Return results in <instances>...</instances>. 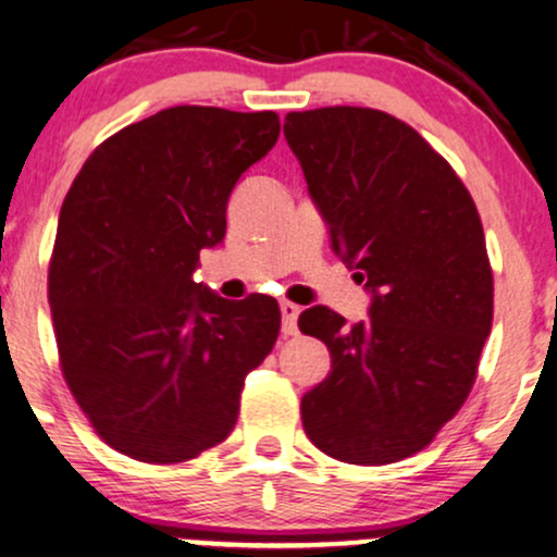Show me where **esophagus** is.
<instances>
[{
	"mask_svg": "<svg viewBox=\"0 0 557 557\" xmlns=\"http://www.w3.org/2000/svg\"><path fill=\"white\" fill-rule=\"evenodd\" d=\"M280 313H283V334L293 336L295 331H298L300 306H295V302H290V300H283L280 302Z\"/></svg>",
	"mask_w": 557,
	"mask_h": 557,
	"instance_id": "obj_1",
	"label": "esophagus"
}]
</instances>
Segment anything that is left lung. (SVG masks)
<instances>
[{"instance_id": "1", "label": "left lung", "mask_w": 557, "mask_h": 557, "mask_svg": "<svg viewBox=\"0 0 557 557\" xmlns=\"http://www.w3.org/2000/svg\"><path fill=\"white\" fill-rule=\"evenodd\" d=\"M285 138L331 249L372 293L355 326L326 306L300 313L331 351L300 400L302 429L334 460L388 466L424 449L475 383L494 321L481 215L455 169L388 112H287Z\"/></svg>"}]
</instances>
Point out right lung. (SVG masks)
I'll use <instances>...</instances> for the list:
<instances>
[{
  "label": "right lung",
  "mask_w": 557,
  "mask_h": 557,
  "mask_svg": "<svg viewBox=\"0 0 557 557\" xmlns=\"http://www.w3.org/2000/svg\"><path fill=\"white\" fill-rule=\"evenodd\" d=\"M277 136L270 110H161L97 146L63 200L48 267L61 372L133 460L185 462L226 440L244 377L277 342V300L193 280L226 236L231 189Z\"/></svg>",
  "instance_id": "right-lung-1"
}]
</instances>
